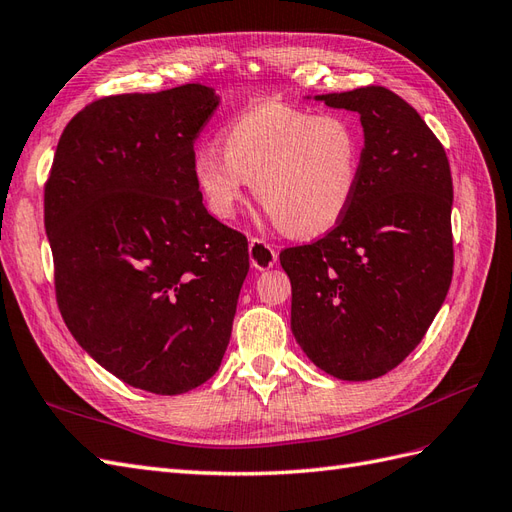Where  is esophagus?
<instances>
[{"label": "esophagus", "instance_id": "esophagus-1", "mask_svg": "<svg viewBox=\"0 0 512 512\" xmlns=\"http://www.w3.org/2000/svg\"><path fill=\"white\" fill-rule=\"evenodd\" d=\"M248 255H251V264L257 270H268L274 266V261H277L274 246L261 238H251V242H248Z\"/></svg>", "mask_w": 512, "mask_h": 512}]
</instances>
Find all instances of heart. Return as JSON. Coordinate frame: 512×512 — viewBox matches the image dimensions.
<instances>
[{
    "label": "heart",
    "instance_id": "heart-1",
    "mask_svg": "<svg viewBox=\"0 0 512 512\" xmlns=\"http://www.w3.org/2000/svg\"><path fill=\"white\" fill-rule=\"evenodd\" d=\"M361 160V131L348 116L266 103L225 129L222 153L194 155V177L214 216L238 214L248 181L285 233L316 238L346 214Z\"/></svg>",
    "mask_w": 512,
    "mask_h": 512
}]
</instances>
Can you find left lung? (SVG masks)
I'll use <instances>...</instances> for the list:
<instances>
[{"label":"left lung","mask_w":512,"mask_h":512,"mask_svg":"<svg viewBox=\"0 0 512 512\" xmlns=\"http://www.w3.org/2000/svg\"><path fill=\"white\" fill-rule=\"evenodd\" d=\"M316 99L359 112L365 144L342 220L279 255L292 281V333L326 374L372 381L411 355L450 290V162L422 116L385 86Z\"/></svg>","instance_id":"obj_1"}]
</instances>
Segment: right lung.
I'll return each instance as SVG.
<instances>
[{
    "label": "right lung",
    "mask_w": 512,
    "mask_h": 512,
    "mask_svg": "<svg viewBox=\"0 0 512 512\" xmlns=\"http://www.w3.org/2000/svg\"><path fill=\"white\" fill-rule=\"evenodd\" d=\"M212 88L110 95L64 127L45 229L64 324L123 383L177 396L212 378L248 272V240L207 214L194 140Z\"/></svg>",
    "instance_id": "obj_1"
}]
</instances>
